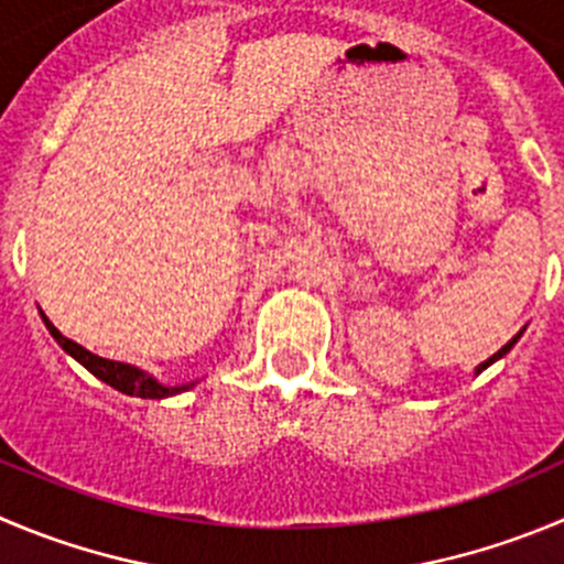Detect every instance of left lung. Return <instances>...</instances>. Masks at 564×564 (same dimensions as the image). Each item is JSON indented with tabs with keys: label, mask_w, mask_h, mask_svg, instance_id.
Wrapping results in <instances>:
<instances>
[{
	"label": "left lung",
	"mask_w": 564,
	"mask_h": 564,
	"mask_svg": "<svg viewBox=\"0 0 564 564\" xmlns=\"http://www.w3.org/2000/svg\"><path fill=\"white\" fill-rule=\"evenodd\" d=\"M520 335H523V332H518V335H514V337H512V340H509V343H507V346H501V348H498V351H496V354H492V357H490V359H485V362H481V366H476V377H479V373H481V371H485V368H490V366H492V362H498V359H501V357H503V354H509V351H512V346H514V343H518V340H520Z\"/></svg>",
	"instance_id": "obj_1"
}]
</instances>
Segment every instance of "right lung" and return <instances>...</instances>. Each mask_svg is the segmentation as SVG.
<instances>
[{
    "label": "right lung",
    "mask_w": 564,
    "mask_h": 564,
    "mask_svg": "<svg viewBox=\"0 0 564 564\" xmlns=\"http://www.w3.org/2000/svg\"><path fill=\"white\" fill-rule=\"evenodd\" d=\"M41 318H44L50 335L61 343V348L68 354V357L77 359L79 366L88 368L96 379H101L105 384H110V388L118 390V393L138 395V399H169V395L185 393V390H191L193 384H196V382L163 384L160 379H154L152 373L143 371V368L130 366V362H116V359H105V357H99V354L88 351L85 346H79V343L68 340L66 335H61V329H57V326L52 324L44 313H41Z\"/></svg>",
    "instance_id": "1"
}]
</instances>
